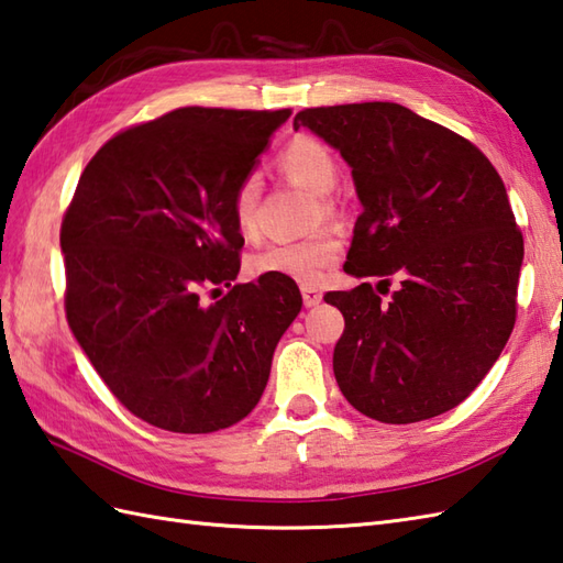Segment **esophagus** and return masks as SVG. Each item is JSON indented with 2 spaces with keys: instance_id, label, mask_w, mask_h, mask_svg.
I'll return each instance as SVG.
<instances>
[{
  "instance_id": "esophagus-1",
  "label": "esophagus",
  "mask_w": 563,
  "mask_h": 563,
  "mask_svg": "<svg viewBox=\"0 0 563 563\" xmlns=\"http://www.w3.org/2000/svg\"><path fill=\"white\" fill-rule=\"evenodd\" d=\"M321 290H317V288H309V285H305L302 288V302H305V307H314V305H319L321 302Z\"/></svg>"
}]
</instances>
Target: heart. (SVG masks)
Segmentation results:
<instances>
[{"label": "heart", "mask_w": 563, "mask_h": 563, "mask_svg": "<svg viewBox=\"0 0 563 563\" xmlns=\"http://www.w3.org/2000/svg\"><path fill=\"white\" fill-rule=\"evenodd\" d=\"M278 169L290 176L292 181L307 186L314 194H321V210L324 214L333 212V202L329 190L336 186L339 166L333 152L324 142L309 135H300L285 145L278 157H275ZM258 198H261V181L256 174H246L236 184L232 194V218L239 234L254 236L258 230ZM341 256V239L321 230L312 236L295 239V242H271L256 249L249 256V271L254 275H278L300 285H317L324 273L339 261Z\"/></svg>", "instance_id": "1"}]
</instances>
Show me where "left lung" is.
I'll return each instance as SVG.
<instances>
[{"label":"left lung","mask_w":563,"mask_h":563,"mask_svg":"<svg viewBox=\"0 0 563 563\" xmlns=\"http://www.w3.org/2000/svg\"><path fill=\"white\" fill-rule=\"evenodd\" d=\"M351 164L363 214L343 271L390 275L327 292L345 329L333 375L357 411L416 423L462 404L486 377L518 317L522 232L494 164L470 140L399 103L319 106L295 128Z\"/></svg>","instance_id":"left-lung-1"}]
</instances>
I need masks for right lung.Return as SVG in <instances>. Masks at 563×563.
I'll return each mask as SVG.
<instances>
[{
	"instance_id": "obj_1",
	"label": "right lung",
	"mask_w": 563,
	"mask_h": 563,
	"mask_svg": "<svg viewBox=\"0 0 563 563\" xmlns=\"http://www.w3.org/2000/svg\"><path fill=\"white\" fill-rule=\"evenodd\" d=\"M290 113L186 106L121 130L79 176L59 227L67 321L113 397L150 426L242 421L300 314L295 280L232 285L244 246L232 194Z\"/></svg>"
}]
</instances>
